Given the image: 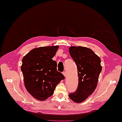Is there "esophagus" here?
I'll use <instances>...</instances> for the list:
<instances>
[{"mask_svg":"<svg viewBox=\"0 0 122 122\" xmlns=\"http://www.w3.org/2000/svg\"><path fill=\"white\" fill-rule=\"evenodd\" d=\"M63 74L64 75V76L65 77H66V72H65V71H64V72H63Z\"/></svg>","mask_w":122,"mask_h":122,"instance_id":"esophagus-1","label":"esophagus"}]
</instances>
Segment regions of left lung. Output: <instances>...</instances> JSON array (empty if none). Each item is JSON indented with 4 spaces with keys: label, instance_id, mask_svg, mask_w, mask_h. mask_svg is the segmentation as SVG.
<instances>
[{
    "label": "left lung",
    "instance_id": "obj_1",
    "mask_svg": "<svg viewBox=\"0 0 122 122\" xmlns=\"http://www.w3.org/2000/svg\"><path fill=\"white\" fill-rule=\"evenodd\" d=\"M69 53L77 67L78 85L76 91L69 94L73 102L85 101L96 88L102 70L101 59L92 50L86 47L71 46Z\"/></svg>",
    "mask_w": 122,
    "mask_h": 122
}]
</instances>
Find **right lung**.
I'll return each instance as SVG.
<instances>
[{
    "label": "right lung",
    "mask_w": 122,
    "mask_h": 122,
    "mask_svg": "<svg viewBox=\"0 0 122 122\" xmlns=\"http://www.w3.org/2000/svg\"><path fill=\"white\" fill-rule=\"evenodd\" d=\"M58 46L34 48L22 59L21 71L28 92L35 99L45 100L54 93L57 85L64 79L57 70V63L52 60Z\"/></svg>",
    "instance_id": "obj_1"
}]
</instances>
